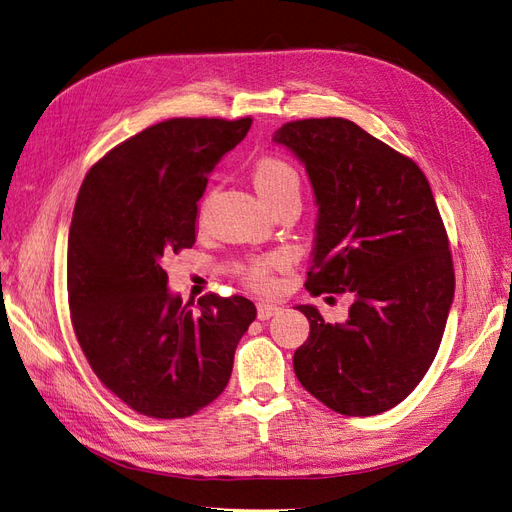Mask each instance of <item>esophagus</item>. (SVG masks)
<instances>
[{
	"mask_svg": "<svg viewBox=\"0 0 512 512\" xmlns=\"http://www.w3.org/2000/svg\"><path fill=\"white\" fill-rule=\"evenodd\" d=\"M277 312H280V307L273 305V303H258V318L260 320H269Z\"/></svg>",
	"mask_w": 512,
	"mask_h": 512,
	"instance_id": "1",
	"label": "esophagus"
}]
</instances>
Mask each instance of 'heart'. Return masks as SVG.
<instances>
[{
  "label": "heart",
  "mask_w": 512,
  "mask_h": 512,
  "mask_svg": "<svg viewBox=\"0 0 512 512\" xmlns=\"http://www.w3.org/2000/svg\"><path fill=\"white\" fill-rule=\"evenodd\" d=\"M252 181L258 194L271 207L288 198L301 196V175L288 160L280 156H260L252 164ZM205 207L198 209V222H203ZM282 256H258L241 267V280L256 292H269L275 284L273 273L282 267Z\"/></svg>",
  "instance_id": "b5f03b06"
}]
</instances>
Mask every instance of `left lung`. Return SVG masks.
<instances>
[{
  "instance_id": "1",
  "label": "left lung",
  "mask_w": 512,
  "mask_h": 512,
  "mask_svg": "<svg viewBox=\"0 0 512 512\" xmlns=\"http://www.w3.org/2000/svg\"><path fill=\"white\" fill-rule=\"evenodd\" d=\"M273 141L305 164L318 203L305 288L354 294L344 324L297 307L309 337L294 352V374L339 414L391 410L436 359L455 294L429 181L414 160L342 117L284 123Z\"/></svg>"
}]
</instances>
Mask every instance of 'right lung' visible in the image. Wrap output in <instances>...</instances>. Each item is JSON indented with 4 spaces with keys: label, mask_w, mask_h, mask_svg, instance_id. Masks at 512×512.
<instances>
[{
    "label": "right lung",
    "mask_w": 512,
    "mask_h": 512,
    "mask_svg": "<svg viewBox=\"0 0 512 512\" xmlns=\"http://www.w3.org/2000/svg\"><path fill=\"white\" fill-rule=\"evenodd\" d=\"M252 117H175L100 158L83 179L68 235V305L98 380L151 418H185L230 380L250 299L168 292L164 262L196 241V203Z\"/></svg>",
    "instance_id": "obj_1"
}]
</instances>
